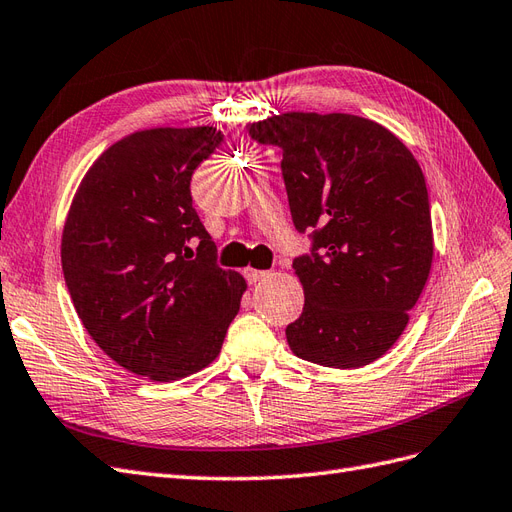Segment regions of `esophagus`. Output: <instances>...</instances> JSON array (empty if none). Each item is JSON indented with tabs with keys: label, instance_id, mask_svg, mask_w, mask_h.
Listing matches in <instances>:
<instances>
[{
	"label": "esophagus",
	"instance_id": "34e87169",
	"mask_svg": "<svg viewBox=\"0 0 512 512\" xmlns=\"http://www.w3.org/2000/svg\"><path fill=\"white\" fill-rule=\"evenodd\" d=\"M244 277L248 283H257V281H264L270 277L268 270H255V268H246L244 270Z\"/></svg>",
	"mask_w": 512,
	"mask_h": 512
}]
</instances>
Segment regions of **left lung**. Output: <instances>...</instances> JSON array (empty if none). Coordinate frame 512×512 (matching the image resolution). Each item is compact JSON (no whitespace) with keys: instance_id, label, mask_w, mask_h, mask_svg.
Here are the masks:
<instances>
[{"instance_id":"8db88e82","label":"left lung","mask_w":512,"mask_h":512,"mask_svg":"<svg viewBox=\"0 0 512 512\" xmlns=\"http://www.w3.org/2000/svg\"><path fill=\"white\" fill-rule=\"evenodd\" d=\"M246 131L283 151L294 227L311 240L292 264L305 307L287 344L324 368H363L396 344L428 281L422 168L389 129L352 114L290 112Z\"/></svg>"}]
</instances>
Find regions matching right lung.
Returning a JSON list of instances; mask_svg holds the SVG:
<instances>
[{
  "label": "right lung",
  "mask_w": 512,
  "mask_h": 512,
  "mask_svg": "<svg viewBox=\"0 0 512 512\" xmlns=\"http://www.w3.org/2000/svg\"><path fill=\"white\" fill-rule=\"evenodd\" d=\"M222 144L214 127L136 131L80 183L62 233L77 316L106 355L151 381L212 363L246 281L218 266L190 181Z\"/></svg>",
  "instance_id": "right-lung-1"
}]
</instances>
